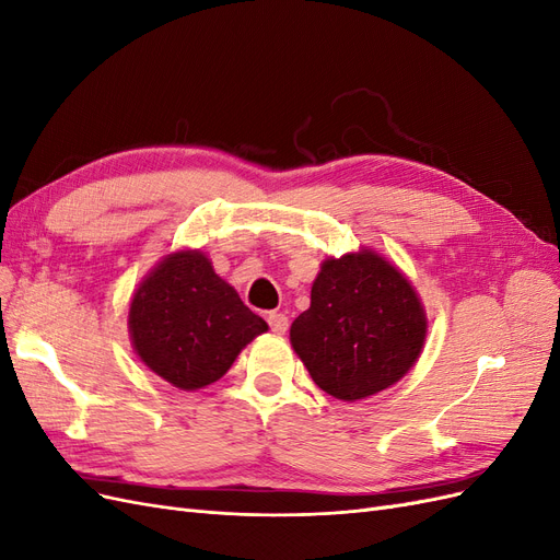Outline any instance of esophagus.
<instances>
[{
	"label": "esophagus",
	"instance_id": "34e87169",
	"mask_svg": "<svg viewBox=\"0 0 560 560\" xmlns=\"http://www.w3.org/2000/svg\"><path fill=\"white\" fill-rule=\"evenodd\" d=\"M268 325H270V331L282 336L287 329H290V319H287L284 313H270L268 315Z\"/></svg>",
	"mask_w": 560,
	"mask_h": 560
}]
</instances>
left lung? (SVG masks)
<instances>
[{
	"mask_svg": "<svg viewBox=\"0 0 560 560\" xmlns=\"http://www.w3.org/2000/svg\"><path fill=\"white\" fill-rule=\"evenodd\" d=\"M428 338V313L411 280L381 252L327 257L311 287V308L290 341L319 389L358 401L399 383Z\"/></svg>",
	"mask_w": 560,
	"mask_h": 560,
	"instance_id": "1",
	"label": "left lung"
}]
</instances>
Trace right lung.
Returning a JSON list of instances; mask_svg holds the SVG:
<instances>
[{
    "instance_id": "obj_1",
    "label": "right lung",
    "mask_w": 560,
    "mask_h": 560,
    "mask_svg": "<svg viewBox=\"0 0 560 560\" xmlns=\"http://www.w3.org/2000/svg\"><path fill=\"white\" fill-rule=\"evenodd\" d=\"M268 325L219 278L202 249H175L132 292L128 334L156 376L194 393L222 378Z\"/></svg>"
}]
</instances>
